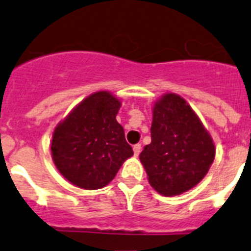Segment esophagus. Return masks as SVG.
Segmentation results:
<instances>
[{
    "label": "esophagus",
    "instance_id": "1",
    "mask_svg": "<svg viewBox=\"0 0 251 251\" xmlns=\"http://www.w3.org/2000/svg\"><path fill=\"white\" fill-rule=\"evenodd\" d=\"M132 149H134V155L138 156L141 151V145L140 144H136V145H134V148H132Z\"/></svg>",
    "mask_w": 251,
    "mask_h": 251
}]
</instances>
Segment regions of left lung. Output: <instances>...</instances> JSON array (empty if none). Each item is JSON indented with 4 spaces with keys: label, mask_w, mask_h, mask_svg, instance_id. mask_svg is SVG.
<instances>
[{
    "label": "left lung",
    "mask_w": 251,
    "mask_h": 251,
    "mask_svg": "<svg viewBox=\"0 0 251 251\" xmlns=\"http://www.w3.org/2000/svg\"><path fill=\"white\" fill-rule=\"evenodd\" d=\"M151 143L140 154L150 186L177 196L201 182L215 159L210 134L182 97L168 93L152 108Z\"/></svg>",
    "instance_id": "obj_1"
}]
</instances>
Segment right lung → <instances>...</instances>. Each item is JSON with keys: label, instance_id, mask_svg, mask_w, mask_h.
Masks as SVG:
<instances>
[{"label": "right lung", "instance_id": "right-lung-1", "mask_svg": "<svg viewBox=\"0 0 251 251\" xmlns=\"http://www.w3.org/2000/svg\"><path fill=\"white\" fill-rule=\"evenodd\" d=\"M121 102L106 91L80 102L56 126L51 141L55 167L72 184L99 189L115 178L126 159L134 155L116 121Z\"/></svg>", "mask_w": 251, "mask_h": 251}]
</instances>
